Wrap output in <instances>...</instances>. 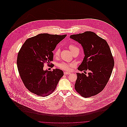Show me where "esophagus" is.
I'll return each mask as SVG.
<instances>
[{
    "label": "esophagus",
    "mask_w": 127,
    "mask_h": 127,
    "mask_svg": "<svg viewBox=\"0 0 127 127\" xmlns=\"http://www.w3.org/2000/svg\"><path fill=\"white\" fill-rule=\"evenodd\" d=\"M64 74L65 75H69V74H70V72H65V71L64 72Z\"/></svg>",
    "instance_id": "1"
}]
</instances>
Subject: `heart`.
Returning <instances> with one entry per match:
<instances>
[{
    "label": "heart",
    "instance_id": "heart-1",
    "mask_svg": "<svg viewBox=\"0 0 127 127\" xmlns=\"http://www.w3.org/2000/svg\"><path fill=\"white\" fill-rule=\"evenodd\" d=\"M68 48L73 54L77 51H79V48L76 46H75V45H74L73 44H69V45L68 46ZM59 53H60V49L59 48H57L54 52L55 57H58L59 55ZM71 66H72L71 64H67L66 63H64V62L60 63L58 65V66L60 68L66 70V71H69L70 70V68H71Z\"/></svg>",
    "mask_w": 127,
    "mask_h": 127
}]
</instances>
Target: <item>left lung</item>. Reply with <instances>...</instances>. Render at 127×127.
Masks as SVG:
<instances>
[{
	"mask_svg": "<svg viewBox=\"0 0 127 127\" xmlns=\"http://www.w3.org/2000/svg\"><path fill=\"white\" fill-rule=\"evenodd\" d=\"M70 37L81 44L85 55L78 69L90 71L87 76L83 73H77L75 89L85 98L96 95L107 85L114 65L109 44L105 39L91 31Z\"/></svg>",
	"mask_w": 127,
	"mask_h": 127,
	"instance_id": "obj_1",
	"label": "left lung"
}]
</instances>
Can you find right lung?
I'll use <instances>...</instances> for the list:
<instances>
[{
	"label": "right lung",
	"mask_w": 127,
	"mask_h": 127,
	"mask_svg": "<svg viewBox=\"0 0 127 127\" xmlns=\"http://www.w3.org/2000/svg\"><path fill=\"white\" fill-rule=\"evenodd\" d=\"M66 36L40 34L28 38L21 46L17 57L18 69L23 83L31 92L45 97L55 90L63 71L57 68L44 71L43 68L45 63L50 65L52 51Z\"/></svg>",
	"instance_id": "obj_1"
}]
</instances>
